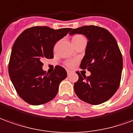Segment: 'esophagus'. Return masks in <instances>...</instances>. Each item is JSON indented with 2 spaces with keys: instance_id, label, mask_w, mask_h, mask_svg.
Instances as JSON below:
<instances>
[{
  "instance_id": "1",
  "label": "esophagus",
  "mask_w": 133,
  "mask_h": 133,
  "mask_svg": "<svg viewBox=\"0 0 133 133\" xmlns=\"http://www.w3.org/2000/svg\"><path fill=\"white\" fill-rule=\"evenodd\" d=\"M66 72H67V75H70L71 74V71H70V70H67Z\"/></svg>"
}]
</instances>
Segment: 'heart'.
Here are the masks:
<instances>
[{"instance_id": "b5f03b06", "label": "heart", "mask_w": 133, "mask_h": 133, "mask_svg": "<svg viewBox=\"0 0 133 133\" xmlns=\"http://www.w3.org/2000/svg\"><path fill=\"white\" fill-rule=\"evenodd\" d=\"M84 39H85L83 36L80 34H75L72 36L71 38V41L73 44H76L77 43H79L81 41H82ZM65 66L68 68H74L76 66V65L77 64V61L74 60V59H69L67 61H66L64 63Z\"/></svg>"}]
</instances>
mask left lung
I'll return each mask as SVG.
<instances>
[{
	"label": "left lung",
	"mask_w": 133,
	"mask_h": 133,
	"mask_svg": "<svg viewBox=\"0 0 133 133\" xmlns=\"http://www.w3.org/2000/svg\"><path fill=\"white\" fill-rule=\"evenodd\" d=\"M83 34L88 38L81 68L91 75L77 71L79 79L74 83L77 97L89 104L97 105L107 101L118 89L122 71V56L116 39L107 29L97 26L74 29L69 34Z\"/></svg>",
	"instance_id": "obj_1"
}]
</instances>
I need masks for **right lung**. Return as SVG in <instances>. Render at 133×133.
<instances>
[{
    "label": "right lung",
    "instance_id": "add662e5",
    "mask_svg": "<svg viewBox=\"0 0 133 133\" xmlns=\"http://www.w3.org/2000/svg\"><path fill=\"white\" fill-rule=\"evenodd\" d=\"M70 28L54 30L48 26H34L23 31L11 51L8 73L20 97L32 105L52 100L60 82L67 76L61 66L50 74L42 69L44 59H53L54 44L70 31Z\"/></svg>",
    "mask_w": 133,
    "mask_h": 133
}]
</instances>
